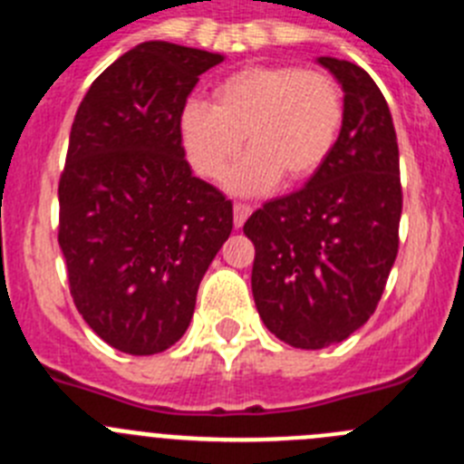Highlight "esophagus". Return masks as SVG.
<instances>
[{
  "mask_svg": "<svg viewBox=\"0 0 464 464\" xmlns=\"http://www.w3.org/2000/svg\"><path fill=\"white\" fill-rule=\"evenodd\" d=\"M250 207L248 204H241V202H237L235 204V227H241V225L246 223V218H248L250 216Z\"/></svg>",
  "mask_w": 464,
  "mask_h": 464,
  "instance_id": "1",
  "label": "esophagus"
}]
</instances>
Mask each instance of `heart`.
Wrapping results in <instances>:
<instances>
[{"label":"heart","instance_id":"obj_1","mask_svg":"<svg viewBox=\"0 0 464 464\" xmlns=\"http://www.w3.org/2000/svg\"><path fill=\"white\" fill-rule=\"evenodd\" d=\"M345 119L338 84L299 66H248L214 87V105L188 101L179 112V142L190 168L237 195H262L280 179H310L329 160Z\"/></svg>","mask_w":464,"mask_h":464}]
</instances>
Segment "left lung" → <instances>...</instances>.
<instances>
[{
    "instance_id": "obj_1",
    "label": "left lung",
    "mask_w": 464,
    "mask_h": 464,
    "mask_svg": "<svg viewBox=\"0 0 464 464\" xmlns=\"http://www.w3.org/2000/svg\"><path fill=\"white\" fill-rule=\"evenodd\" d=\"M317 63L343 87L338 142L304 188L266 202L244 225L255 244L257 313L301 350L343 343L375 313L402 211L396 129L380 87L345 59Z\"/></svg>"
}]
</instances>
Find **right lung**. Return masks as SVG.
<instances>
[{"mask_svg": "<svg viewBox=\"0 0 464 464\" xmlns=\"http://www.w3.org/2000/svg\"><path fill=\"white\" fill-rule=\"evenodd\" d=\"M223 54L147 41L93 80L59 179V248L75 308L114 350L149 356L193 320L232 202L198 179L179 112Z\"/></svg>", "mask_w": 464, "mask_h": 464, "instance_id": "right-lung-1", "label": "right lung"}]
</instances>
